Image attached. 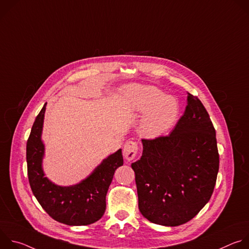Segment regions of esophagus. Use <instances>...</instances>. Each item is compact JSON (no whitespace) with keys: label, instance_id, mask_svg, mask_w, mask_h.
I'll use <instances>...</instances> for the list:
<instances>
[{"label":"esophagus","instance_id":"esophagus-1","mask_svg":"<svg viewBox=\"0 0 249 249\" xmlns=\"http://www.w3.org/2000/svg\"><path fill=\"white\" fill-rule=\"evenodd\" d=\"M137 151H138V146L136 144V142H134V141H127L126 143H125V145H124V149H123L124 158L128 161L132 160L136 157Z\"/></svg>","mask_w":249,"mask_h":249}]
</instances>
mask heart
<instances>
[{"label": "heart", "instance_id": "heart-1", "mask_svg": "<svg viewBox=\"0 0 249 249\" xmlns=\"http://www.w3.org/2000/svg\"><path fill=\"white\" fill-rule=\"evenodd\" d=\"M130 95L134 110L147 111L140 123V132L145 137L156 138L162 135L178 117V102L156 87H134L130 89Z\"/></svg>", "mask_w": 249, "mask_h": 249}]
</instances>
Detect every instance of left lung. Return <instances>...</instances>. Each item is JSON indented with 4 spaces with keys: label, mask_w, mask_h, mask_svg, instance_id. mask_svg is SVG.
I'll return each mask as SVG.
<instances>
[{
    "label": "left lung",
    "mask_w": 249,
    "mask_h": 249,
    "mask_svg": "<svg viewBox=\"0 0 249 249\" xmlns=\"http://www.w3.org/2000/svg\"><path fill=\"white\" fill-rule=\"evenodd\" d=\"M184 114L167 136L143 139V154L131 164L141 214L176 227L209 202L219 171L216 130L204 105L187 92Z\"/></svg>",
    "instance_id": "left-lung-1"
}]
</instances>
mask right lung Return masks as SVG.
<instances>
[{"label": "right lung", "mask_w": 249, "mask_h": 249, "mask_svg": "<svg viewBox=\"0 0 249 249\" xmlns=\"http://www.w3.org/2000/svg\"><path fill=\"white\" fill-rule=\"evenodd\" d=\"M46 104L35 118L26 143L28 180L33 195L47 214L68 226H87L104 214L109 185L115 170L123 165L122 150L108 156L80 183L60 186L44 176L42 160L44 144L41 140Z\"/></svg>", "instance_id": "obj_1"}]
</instances>
